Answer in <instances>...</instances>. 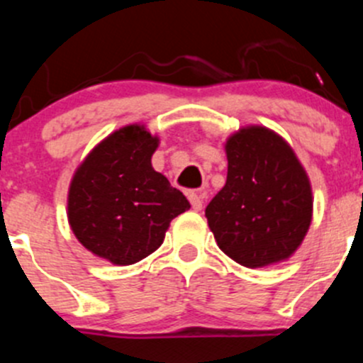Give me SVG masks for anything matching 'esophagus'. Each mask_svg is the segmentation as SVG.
<instances>
[{
    "label": "esophagus",
    "mask_w": 363,
    "mask_h": 363,
    "mask_svg": "<svg viewBox=\"0 0 363 363\" xmlns=\"http://www.w3.org/2000/svg\"><path fill=\"white\" fill-rule=\"evenodd\" d=\"M188 199L189 202H191V207L193 211H202V205H203V195L202 193H196V191H191L188 193Z\"/></svg>",
    "instance_id": "34e87169"
}]
</instances>
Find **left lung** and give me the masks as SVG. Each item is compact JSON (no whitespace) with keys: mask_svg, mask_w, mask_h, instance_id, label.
<instances>
[{"mask_svg":"<svg viewBox=\"0 0 363 363\" xmlns=\"http://www.w3.org/2000/svg\"><path fill=\"white\" fill-rule=\"evenodd\" d=\"M226 184L205 208L219 250L247 269L295 255L313 221V188L291 145L259 124L225 142Z\"/></svg>","mask_w":363,"mask_h":363,"instance_id":"8db88e82","label":"left lung"}]
</instances>
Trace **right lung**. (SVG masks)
Here are the masks:
<instances>
[{"instance_id": "obj_1", "label": "right lung", "mask_w": 363, "mask_h": 363, "mask_svg": "<svg viewBox=\"0 0 363 363\" xmlns=\"http://www.w3.org/2000/svg\"><path fill=\"white\" fill-rule=\"evenodd\" d=\"M160 137L126 124L98 142L69 181L68 223L87 251L112 265H133L163 244L189 202L152 168Z\"/></svg>"}]
</instances>
